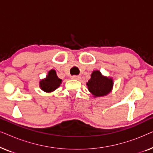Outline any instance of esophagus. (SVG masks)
Here are the masks:
<instances>
[{
    "mask_svg": "<svg viewBox=\"0 0 153 153\" xmlns=\"http://www.w3.org/2000/svg\"><path fill=\"white\" fill-rule=\"evenodd\" d=\"M72 79H76V80H79L81 79V77L79 76H76V75H74V76H72L71 77Z\"/></svg>",
    "mask_w": 153,
    "mask_h": 153,
    "instance_id": "34e87169",
    "label": "esophagus"
}]
</instances>
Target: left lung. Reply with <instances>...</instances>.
I'll list each match as a JSON object with an SVG mask.
<instances>
[{
    "label": "left lung",
    "mask_w": 153,
    "mask_h": 153,
    "mask_svg": "<svg viewBox=\"0 0 153 153\" xmlns=\"http://www.w3.org/2000/svg\"><path fill=\"white\" fill-rule=\"evenodd\" d=\"M88 91L94 97H101L106 95L111 91L113 80L111 78L103 76L100 71H94L91 78L87 83Z\"/></svg>",
    "instance_id": "8db88e82"
}]
</instances>
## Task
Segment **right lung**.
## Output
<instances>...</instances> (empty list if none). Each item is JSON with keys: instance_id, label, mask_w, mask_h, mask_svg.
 Instances as JSON below:
<instances>
[{"instance_id": "add662e5", "label": "right lung", "mask_w": 153, "mask_h": 153, "mask_svg": "<svg viewBox=\"0 0 153 153\" xmlns=\"http://www.w3.org/2000/svg\"><path fill=\"white\" fill-rule=\"evenodd\" d=\"M62 82V80L58 78L54 70H50L47 78L40 81V88L45 92H52L57 88Z\"/></svg>"}]
</instances>
